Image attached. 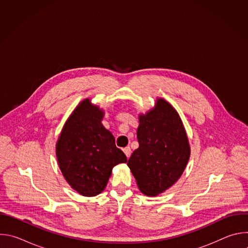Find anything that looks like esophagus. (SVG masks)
<instances>
[{
	"label": "esophagus",
	"mask_w": 248,
	"mask_h": 248,
	"mask_svg": "<svg viewBox=\"0 0 248 248\" xmlns=\"http://www.w3.org/2000/svg\"><path fill=\"white\" fill-rule=\"evenodd\" d=\"M124 154H125V156H126L127 158H129V156H130V154H131V149H130V147L128 146V147L124 148Z\"/></svg>",
	"instance_id": "34e87169"
}]
</instances>
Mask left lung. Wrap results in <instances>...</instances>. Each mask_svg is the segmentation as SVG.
<instances>
[{
	"mask_svg": "<svg viewBox=\"0 0 248 248\" xmlns=\"http://www.w3.org/2000/svg\"><path fill=\"white\" fill-rule=\"evenodd\" d=\"M139 123V147L127 166L140 191L156 196L184 172L190 154L188 139L179 114L163 99L157 101L154 110L140 116Z\"/></svg>",
	"mask_w": 248,
	"mask_h": 248,
	"instance_id": "8db88e82",
	"label": "left lung"
}]
</instances>
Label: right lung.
I'll use <instances>...</instances> for the list:
<instances>
[{
    "label": "right lung",
    "mask_w": 248,
    "mask_h": 248,
    "mask_svg": "<svg viewBox=\"0 0 248 248\" xmlns=\"http://www.w3.org/2000/svg\"><path fill=\"white\" fill-rule=\"evenodd\" d=\"M103 116L98 107L84 100L68 118L56 147L64 179L83 196L101 193L113 168L126 162L113 134L101 124Z\"/></svg>",
    "instance_id": "right-lung-1"
}]
</instances>
